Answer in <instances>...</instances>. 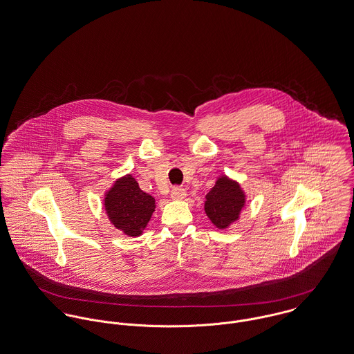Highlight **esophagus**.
<instances>
[{
	"instance_id": "esophagus-1",
	"label": "esophagus",
	"mask_w": 354,
	"mask_h": 354,
	"mask_svg": "<svg viewBox=\"0 0 354 354\" xmlns=\"http://www.w3.org/2000/svg\"><path fill=\"white\" fill-rule=\"evenodd\" d=\"M186 195H187V192L183 187H174L171 191V198L175 201H182L186 198Z\"/></svg>"
}]
</instances>
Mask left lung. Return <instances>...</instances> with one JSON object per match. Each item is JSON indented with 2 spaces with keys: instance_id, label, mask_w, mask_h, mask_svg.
<instances>
[{
  "instance_id": "1",
  "label": "left lung",
  "mask_w": 354,
  "mask_h": 354,
  "mask_svg": "<svg viewBox=\"0 0 354 354\" xmlns=\"http://www.w3.org/2000/svg\"><path fill=\"white\" fill-rule=\"evenodd\" d=\"M246 195L237 180L221 175L214 187L206 194L205 213L218 229H226L239 221Z\"/></svg>"
}]
</instances>
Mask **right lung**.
<instances>
[{
  "mask_svg": "<svg viewBox=\"0 0 354 354\" xmlns=\"http://www.w3.org/2000/svg\"><path fill=\"white\" fill-rule=\"evenodd\" d=\"M104 205L114 227L131 237L142 234L156 207L155 198L141 190L131 174L113 183L105 194Z\"/></svg>",
  "mask_w": 354,
  "mask_h": 354,
  "instance_id": "1",
  "label": "right lung"
}]
</instances>
